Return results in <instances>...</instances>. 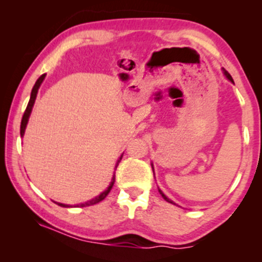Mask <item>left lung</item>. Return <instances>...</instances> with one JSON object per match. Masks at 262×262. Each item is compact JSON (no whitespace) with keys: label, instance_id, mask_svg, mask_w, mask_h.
<instances>
[{"label":"left lung","instance_id":"1","mask_svg":"<svg viewBox=\"0 0 262 262\" xmlns=\"http://www.w3.org/2000/svg\"><path fill=\"white\" fill-rule=\"evenodd\" d=\"M224 74H225V76H227V77H228V79H229V80L231 81V82H233V77H231V76H230V75L227 73V71H224ZM159 192H160V194H161V196H162V198H164V200H165V201H167V202H169V203H172V204H175V203H173V202H172V201H171V200H169V198H167L166 196H165V194H164V193H162V192L160 191V189H159Z\"/></svg>","mask_w":262,"mask_h":262}]
</instances>
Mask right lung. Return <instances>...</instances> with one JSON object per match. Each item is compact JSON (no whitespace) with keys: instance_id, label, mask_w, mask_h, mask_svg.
Wrapping results in <instances>:
<instances>
[{"instance_id":"1","label":"right lung","mask_w":262,"mask_h":262,"mask_svg":"<svg viewBox=\"0 0 262 262\" xmlns=\"http://www.w3.org/2000/svg\"><path fill=\"white\" fill-rule=\"evenodd\" d=\"M44 77H45V74H43V75H41L40 77H39V79L37 80V82H35L34 87H33V90H32V93H31V100H29V102H28V106H27V108H26V111H25V114H23L22 122H20V135H22V137H23V134H25V130H26V127H27V123H28V118H29V116H31L32 108H33V104H34L35 97H37V93H38L39 86H40V85H41V82H43ZM122 156H123V155H122ZM122 156H121V159H119V160H118V162H117L116 167L118 166L119 161L122 160ZM114 180H116V175H113V179H112V182H111V185L108 186V188L106 189V191H104V192H102V193L100 194V196L95 197V198H93V200H91V201H87V202H85V203L77 204L76 207H79V206H80V207L93 206V204H96V203L101 202V201H103L104 198L107 197V194L110 193V192H111V189H112L113 185H114ZM55 203H56V202H55ZM56 204H59L60 207H69L68 204H62V203H56Z\"/></svg>"}]
</instances>
